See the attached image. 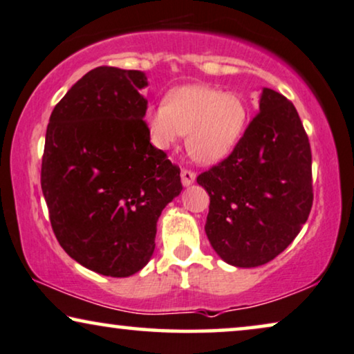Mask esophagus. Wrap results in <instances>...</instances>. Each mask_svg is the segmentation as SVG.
<instances>
[{
    "mask_svg": "<svg viewBox=\"0 0 354 354\" xmlns=\"http://www.w3.org/2000/svg\"><path fill=\"white\" fill-rule=\"evenodd\" d=\"M196 181V173L191 171V169H181V183L183 186H191L192 183Z\"/></svg>",
    "mask_w": 354,
    "mask_h": 354,
    "instance_id": "obj_1",
    "label": "esophagus"
}]
</instances>
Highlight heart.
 Here are the masks:
<instances>
[{
    "mask_svg": "<svg viewBox=\"0 0 354 354\" xmlns=\"http://www.w3.org/2000/svg\"><path fill=\"white\" fill-rule=\"evenodd\" d=\"M145 122L155 147L167 150L186 134L191 157L214 165L236 147L246 129L248 108L236 92L183 86L169 91L167 102L150 106Z\"/></svg>",
    "mask_w": 354,
    "mask_h": 354,
    "instance_id": "1",
    "label": "heart"
}]
</instances>
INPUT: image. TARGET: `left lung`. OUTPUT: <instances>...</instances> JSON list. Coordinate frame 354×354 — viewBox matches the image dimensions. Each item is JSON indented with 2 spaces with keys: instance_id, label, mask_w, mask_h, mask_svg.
Wrapping results in <instances>:
<instances>
[{
  "instance_id": "1",
  "label": "left lung",
  "mask_w": 354,
  "mask_h": 354,
  "mask_svg": "<svg viewBox=\"0 0 354 354\" xmlns=\"http://www.w3.org/2000/svg\"><path fill=\"white\" fill-rule=\"evenodd\" d=\"M310 163L295 105L263 87L232 155L197 178L210 196L205 234L221 261L259 267L290 246L313 207Z\"/></svg>"
}]
</instances>
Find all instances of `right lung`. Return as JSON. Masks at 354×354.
Masks as SVG:
<instances>
[{
    "instance_id": "obj_1",
    "label": "right lung",
    "mask_w": 354,
    "mask_h": 354,
    "mask_svg": "<svg viewBox=\"0 0 354 354\" xmlns=\"http://www.w3.org/2000/svg\"><path fill=\"white\" fill-rule=\"evenodd\" d=\"M142 71L100 66L50 116L41 191L61 248L88 270L129 277L147 266L180 168L150 144Z\"/></svg>"
}]
</instances>
